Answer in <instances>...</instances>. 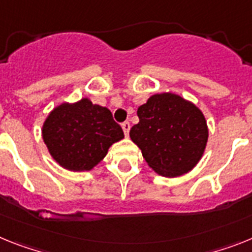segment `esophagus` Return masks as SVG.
<instances>
[{
	"instance_id": "obj_1",
	"label": "esophagus",
	"mask_w": 252,
	"mask_h": 252,
	"mask_svg": "<svg viewBox=\"0 0 252 252\" xmlns=\"http://www.w3.org/2000/svg\"><path fill=\"white\" fill-rule=\"evenodd\" d=\"M122 128H123L124 134H126V137H128V135H129V130H130V123H129V122H124V123L122 124Z\"/></svg>"
}]
</instances>
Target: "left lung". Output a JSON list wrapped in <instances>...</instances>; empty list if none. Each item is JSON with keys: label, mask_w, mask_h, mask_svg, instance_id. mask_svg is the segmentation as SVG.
<instances>
[{"label": "left lung", "mask_w": 252, "mask_h": 252, "mask_svg": "<svg viewBox=\"0 0 252 252\" xmlns=\"http://www.w3.org/2000/svg\"><path fill=\"white\" fill-rule=\"evenodd\" d=\"M130 139L153 171L165 178L187 174L199 162L208 141L202 110L171 93L152 95L137 110Z\"/></svg>", "instance_id": "left-lung-1"}]
</instances>
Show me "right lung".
Instances as JSON below:
<instances>
[{"label":"right lung","instance_id":"1","mask_svg":"<svg viewBox=\"0 0 252 252\" xmlns=\"http://www.w3.org/2000/svg\"><path fill=\"white\" fill-rule=\"evenodd\" d=\"M43 141L57 163L71 171H89L106 156L109 147L124 138L123 129L108 108L87 97L63 102L43 124Z\"/></svg>","mask_w":252,"mask_h":252}]
</instances>
